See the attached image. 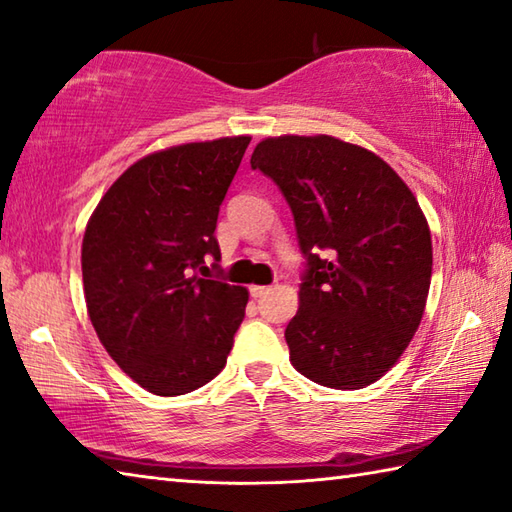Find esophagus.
I'll list each match as a JSON object with an SVG mask.
<instances>
[{"label": "esophagus", "mask_w": 512, "mask_h": 512, "mask_svg": "<svg viewBox=\"0 0 512 512\" xmlns=\"http://www.w3.org/2000/svg\"><path fill=\"white\" fill-rule=\"evenodd\" d=\"M268 291H271V286H250V295H253L255 300H257V297L266 295Z\"/></svg>", "instance_id": "1"}]
</instances>
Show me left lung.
I'll return each mask as SVG.
<instances>
[{
    "mask_svg": "<svg viewBox=\"0 0 512 512\" xmlns=\"http://www.w3.org/2000/svg\"><path fill=\"white\" fill-rule=\"evenodd\" d=\"M250 167L280 188L306 259L300 309L284 331L313 383H376L421 324L432 237L412 190L365 147L333 136H277Z\"/></svg>",
    "mask_w": 512,
    "mask_h": 512,
    "instance_id": "left-lung-1",
    "label": "left lung"
}]
</instances>
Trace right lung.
I'll return each mask as SVG.
<instances>
[{"instance_id": "obj_1", "label": "right lung", "mask_w": 512, "mask_h": 512, "mask_svg": "<svg viewBox=\"0 0 512 512\" xmlns=\"http://www.w3.org/2000/svg\"><path fill=\"white\" fill-rule=\"evenodd\" d=\"M250 136L145 156L118 176L82 239V284L102 347L138 385L181 396L210 383L246 315L221 280L219 206ZM213 262L217 276H206Z\"/></svg>"}]
</instances>
